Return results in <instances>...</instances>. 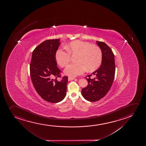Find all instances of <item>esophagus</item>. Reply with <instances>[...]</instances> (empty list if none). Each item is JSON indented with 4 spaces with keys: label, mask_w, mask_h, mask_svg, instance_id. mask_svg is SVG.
<instances>
[{
    "label": "esophagus",
    "mask_w": 146,
    "mask_h": 146,
    "mask_svg": "<svg viewBox=\"0 0 146 146\" xmlns=\"http://www.w3.org/2000/svg\"><path fill=\"white\" fill-rule=\"evenodd\" d=\"M76 78H72V77H68V81H70V80H75Z\"/></svg>",
    "instance_id": "34e87169"
}]
</instances>
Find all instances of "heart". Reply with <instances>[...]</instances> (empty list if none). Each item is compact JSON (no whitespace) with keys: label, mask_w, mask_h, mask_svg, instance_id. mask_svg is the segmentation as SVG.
<instances>
[{"label":"heart","mask_w":146,"mask_h":146,"mask_svg":"<svg viewBox=\"0 0 146 146\" xmlns=\"http://www.w3.org/2000/svg\"><path fill=\"white\" fill-rule=\"evenodd\" d=\"M68 52L58 49L55 54V59L58 66L64 67L70 60V55H76V63L68 65L65 68L66 76H76L84 74L86 70L94 72L101 65L102 52L97 45H91L88 42L75 40L65 46Z\"/></svg>","instance_id":"b5f03b06"}]
</instances>
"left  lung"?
I'll use <instances>...</instances> for the list:
<instances>
[{
	"instance_id": "left-lung-1",
	"label": "left lung",
	"mask_w": 146,
	"mask_h": 146,
	"mask_svg": "<svg viewBox=\"0 0 146 146\" xmlns=\"http://www.w3.org/2000/svg\"><path fill=\"white\" fill-rule=\"evenodd\" d=\"M97 45L102 52V60L100 66L88 76V85L82 89V96L88 101L95 102L99 100L109 92L113 84L115 72L114 55L107 44L102 42L96 41ZM94 75L95 78L91 79Z\"/></svg>"
}]
</instances>
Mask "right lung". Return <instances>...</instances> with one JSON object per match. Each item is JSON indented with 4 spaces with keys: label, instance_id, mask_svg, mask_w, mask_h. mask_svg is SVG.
<instances>
[{
    "label": "right lung",
    "instance_id": "add662e5",
    "mask_svg": "<svg viewBox=\"0 0 146 146\" xmlns=\"http://www.w3.org/2000/svg\"><path fill=\"white\" fill-rule=\"evenodd\" d=\"M60 39L47 40L38 45L33 51L30 72L33 86L44 100L58 103L66 95L68 76L61 81L60 70L57 67L55 54L60 44Z\"/></svg>",
    "mask_w": 146,
    "mask_h": 146
}]
</instances>
